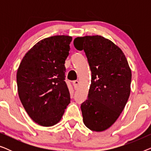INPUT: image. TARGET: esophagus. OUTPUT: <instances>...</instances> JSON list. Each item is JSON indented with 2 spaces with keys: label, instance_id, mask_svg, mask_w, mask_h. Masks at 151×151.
<instances>
[{
  "label": "esophagus",
  "instance_id": "esophagus-1",
  "mask_svg": "<svg viewBox=\"0 0 151 151\" xmlns=\"http://www.w3.org/2000/svg\"><path fill=\"white\" fill-rule=\"evenodd\" d=\"M73 84H75V86H78L80 84V81L79 80H75V81H73Z\"/></svg>",
  "mask_w": 151,
  "mask_h": 151
}]
</instances>
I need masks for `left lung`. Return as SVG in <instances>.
Returning <instances> with one entry per match:
<instances>
[{
	"mask_svg": "<svg viewBox=\"0 0 151 151\" xmlns=\"http://www.w3.org/2000/svg\"><path fill=\"white\" fill-rule=\"evenodd\" d=\"M78 50H84L91 71L87 100L81 104L84 124L93 131L111 127L124 109L131 93V70L122 51L101 36L74 39Z\"/></svg>",
	"mask_w": 151,
	"mask_h": 151,
	"instance_id": "left-lung-1",
	"label": "left lung"
}]
</instances>
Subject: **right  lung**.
Instances as JSON below:
<instances>
[{
  "label": "right lung",
  "mask_w": 151,
  "mask_h": 151,
  "mask_svg": "<svg viewBox=\"0 0 151 151\" xmlns=\"http://www.w3.org/2000/svg\"><path fill=\"white\" fill-rule=\"evenodd\" d=\"M72 37L54 36L36 43L18 67L20 100L33 121L42 127L58 123L70 103L65 80V60Z\"/></svg>",
  "instance_id": "right-lung-1"
}]
</instances>
